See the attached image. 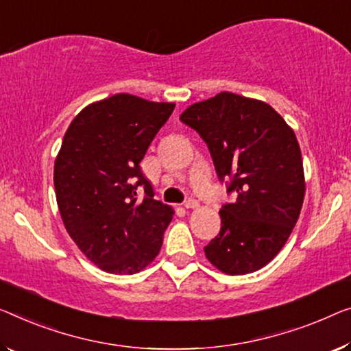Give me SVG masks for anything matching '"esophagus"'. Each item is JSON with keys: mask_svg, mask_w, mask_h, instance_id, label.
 <instances>
[{"mask_svg": "<svg viewBox=\"0 0 351 351\" xmlns=\"http://www.w3.org/2000/svg\"><path fill=\"white\" fill-rule=\"evenodd\" d=\"M198 206H200V203H198L195 198H189V200L184 202V208L187 209H197Z\"/></svg>", "mask_w": 351, "mask_h": 351, "instance_id": "obj_1", "label": "esophagus"}]
</instances>
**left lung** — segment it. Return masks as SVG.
I'll use <instances>...</instances> for the list:
<instances>
[{
	"mask_svg": "<svg viewBox=\"0 0 351 351\" xmlns=\"http://www.w3.org/2000/svg\"><path fill=\"white\" fill-rule=\"evenodd\" d=\"M180 119L200 134L219 180L237 192L219 211L221 232L205 247L206 258L230 276L258 271L284 247L304 202L295 132L266 102L227 91L192 104Z\"/></svg>",
	"mask_w": 351,
	"mask_h": 351,
	"instance_id": "obj_1",
	"label": "left lung"
}]
</instances>
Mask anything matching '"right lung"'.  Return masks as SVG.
Here are the masks:
<instances>
[{"label": "right lung", "mask_w": 351, "mask_h": 351, "mask_svg": "<svg viewBox=\"0 0 351 351\" xmlns=\"http://www.w3.org/2000/svg\"><path fill=\"white\" fill-rule=\"evenodd\" d=\"M173 110L171 102L114 94L83 108L62 138L53 171L61 219L77 247L106 273H138L162 247L175 211L154 200L140 162Z\"/></svg>", "instance_id": "obj_1"}]
</instances>
